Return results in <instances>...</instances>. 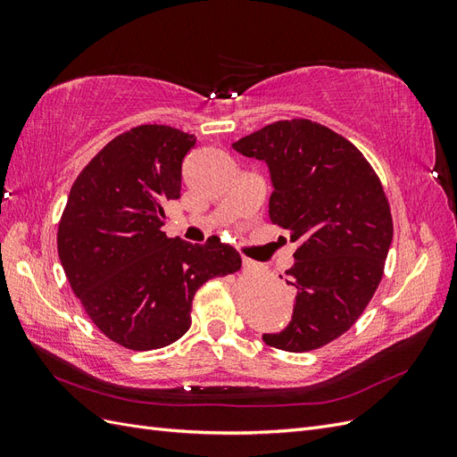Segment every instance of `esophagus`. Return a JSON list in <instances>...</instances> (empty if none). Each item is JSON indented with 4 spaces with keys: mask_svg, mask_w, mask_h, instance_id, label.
<instances>
[{
    "mask_svg": "<svg viewBox=\"0 0 457 457\" xmlns=\"http://www.w3.org/2000/svg\"><path fill=\"white\" fill-rule=\"evenodd\" d=\"M242 267H244L245 270H261V269H262V267H261V262L252 261V259H247V257H244V259H242Z\"/></svg>",
    "mask_w": 457,
    "mask_h": 457,
    "instance_id": "1",
    "label": "esophagus"
}]
</instances>
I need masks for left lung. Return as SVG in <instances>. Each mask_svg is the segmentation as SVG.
<instances>
[{
    "label": "left lung",
    "instance_id": "left-lung-1",
    "mask_svg": "<svg viewBox=\"0 0 457 457\" xmlns=\"http://www.w3.org/2000/svg\"><path fill=\"white\" fill-rule=\"evenodd\" d=\"M267 163L269 215L297 242L286 280L294 314L274 349L303 353L343 336L376 292L393 242L389 202L362 152L311 120H282L232 143Z\"/></svg>",
    "mask_w": 457,
    "mask_h": 457
}]
</instances>
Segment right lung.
<instances>
[{
    "label": "right lung",
    "instance_id": "right-lung-1",
    "mask_svg": "<svg viewBox=\"0 0 457 457\" xmlns=\"http://www.w3.org/2000/svg\"><path fill=\"white\" fill-rule=\"evenodd\" d=\"M195 145V135L156 123L118 135L78 175L61 217L59 257L72 292L93 324L131 351L183 337L198 287L240 269L228 244L162 230Z\"/></svg>",
    "mask_w": 457,
    "mask_h": 457
}]
</instances>
